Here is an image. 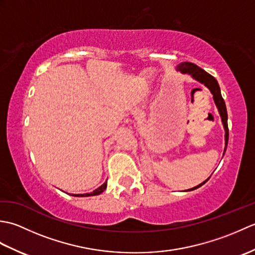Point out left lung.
<instances>
[{
  "label": "left lung",
  "mask_w": 255,
  "mask_h": 255,
  "mask_svg": "<svg viewBox=\"0 0 255 255\" xmlns=\"http://www.w3.org/2000/svg\"><path fill=\"white\" fill-rule=\"evenodd\" d=\"M176 70H177V71H181L184 74H189L193 79L198 81V82L204 84L205 86H207L209 91L211 92V94H213L215 104L218 108V112H219L220 117H221V122H223L225 131H226V133H225V151H224V154H225L226 149H227V144H228V139H229L228 114H227L226 104H225V101L223 99V96H221L220 88H219V84L217 82V80H216L213 77V75H210L209 73L206 72L205 70H203L202 68H199L198 66H196V64H194L192 62H182L176 67ZM208 180H209V178H207V180H206L205 182L200 183L199 185L195 186L191 189H187V191H194V189H196L202 185H204V184L207 182Z\"/></svg>",
  "instance_id": "left-lung-1"
}]
</instances>
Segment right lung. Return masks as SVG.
<instances>
[{
  "label": "right lung",
  "mask_w": 255,
  "mask_h": 255,
  "mask_svg": "<svg viewBox=\"0 0 255 255\" xmlns=\"http://www.w3.org/2000/svg\"><path fill=\"white\" fill-rule=\"evenodd\" d=\"M107 186V182H105L103 185H101L99 188H96L95 191H93L92 193H86V194H77L74 195L72 194V196H77V197H86V196H95V195H100L101 193H103L106 189Z\"/></svg>",
  "instance_id": "1"
}]
</instances>
